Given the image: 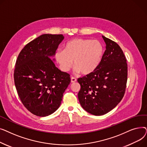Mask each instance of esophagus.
<instances>
[{"label":"esophagus","instance_id":"1","mask_svg":"<svg viewBox=\"0 0 147 147\" xmlns=\"http://www.w3.org/2000/svg\"><path fill=\"white\" fill-rule=\"evenodd\" d=\"M77 82L76 78H74V77H72V78H71V83H74V82Z\"/></svg>","mask_w":147,"mask_h":147}]
</instances>
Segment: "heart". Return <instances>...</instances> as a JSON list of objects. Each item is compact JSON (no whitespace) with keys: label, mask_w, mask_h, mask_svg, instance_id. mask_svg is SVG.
<instances>
[{"label":"heart","mask_w":147,"mask_h":147,"mask_svg":"<svg viewBox=\"0 0 147 147\" xmlns=\"http://www.w3.org/2000/svg\"><path fill=\"white\" fill-rule=\"evenodd\" d=\"M102 54V46L99 41L74 38L65 45L64 51L56 52L55 58L63 71H68L74 61L76 71L86 75L96 69Z\"/></svg>","instance_id":"b5f03b06"}]
</instances>
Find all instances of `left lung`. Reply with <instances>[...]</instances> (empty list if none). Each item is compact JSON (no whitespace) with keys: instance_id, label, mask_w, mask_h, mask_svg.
I'll return each mask as SVG.
<instances>
[{"instance_id":"obj_1","label":"left lung","mask_w":147,"mask_h":147,"mask_svg":"<svg viewBox=\"0 0 147 147\" xmlns=\"http://www.w3.org/2000/svg\"><path fill=\"white\" fill-rule=\"evenodd\" d=\"M106 49L95 70L78 79V98L83 109L95 115L113 110L124 96L127 80L126 58L120 46L102 36Z\"/></svg>"}]
</instances>
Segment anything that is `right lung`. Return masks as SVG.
<instances>
[{
    "label": "right lung",
    "instance_id": "1",
    "mask_svg": "<svg viewBox=\"0 0 147 147\" xmlns=\"http://www.w3.org/2000/svg\"><path fill=\"white\" fill-rule=\"evenodd\" d=\"M64 38L63 34H42L27 43L17 59L15 88L23 105L37 116L55 112L70 83V75L59 70L51 58Z\"/></svg>",
    "mask_w": 147,
    "mask_h": 147
}]
</instances>
